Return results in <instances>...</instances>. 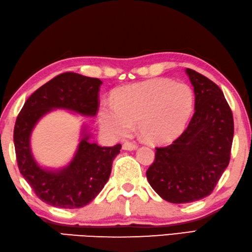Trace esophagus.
<instances>
[{"instance_id": "1", "label": "esophagus", "mask_w": 252, "mask_h": 252, "mask_svg": "<svg viewBox=\"0 0 252 252\" xmlns=\"http://www.w3.org/2000/svg\"><path fill=\"white\" fill-rule=\"evenodd\" d=\"M136 148H138V144H136L135 142H126V143H123L122 145V149L126 151H132L135 150Z\"/></svg>"}]
</instances>
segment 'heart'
Here are the masks:
<instances>
[{
	"label": "heart",
	"mask_w": 252,
	"mask_h": 252,
	"mask_svg": "<svg viewBox=\"0 0 252 252\" xmlns=\"http://www.w3.org/2000/svg\"><path fill=\"white\" fill-rule=\"evenodd\" d=\"M194 107L195 94L189 85L158 78L117 90L114 102H102L99 121L104 131L117 136L127 135L139 122L142 138L161 143L182 133Z\"/></svg>",
	"instance_id": "obj_1"
}]
</instances>
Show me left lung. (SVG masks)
I'll return each instance as SVG.
<instances>
[{"label": "left lung", "instance_id": "left-lung-1", "mask_svg": "<svg viewBox=\"0 0 252 252\" xmlns=\"http://www.w3.org/2000/svg\"><path fill=\"white\" fill-rule=\"evenodd\" d=\"M195 93V112L185 131L167 146L155 148L146 171L152 189L173 204L212 194L230 161L234 118L221 89L207 77L186 68Z\"/></svg>", "mask_w": 252, "mask_h": 252}]
</instances>
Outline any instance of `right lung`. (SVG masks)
Here are the masks:
<instances>
[{"label":"right lung","mask_w":252,"mask_h":252,"mask_svg":"<svg viewBox=\"0 0 252 252\" xmlns=\"http://www.w3.org/2000/svg\"><path fill=\"white\" fill-rule=\"evenodd\" d=\"M101 84L98 78L63 72L36 90L17 116L13 139L18 170L36 196L54 207L80 208L94 199L109 180L121 144L99 146L90 142L84 131L69 165L59 171H48L35 162L30 145L31 133L39 119L53 109L95 116Z\"/></svg>","instance_id":"add662e5"}]
</instances>
